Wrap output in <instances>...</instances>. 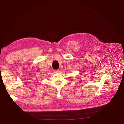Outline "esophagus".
I'll use <instances>...</instances> for the list:
<instances>
[{"mask_svg":"<svg viewBox=\"0 0 124 124\" xmlns=\"http://www.w3.org/2000/svg\"><path fill=\"white\" fill-rule=\"evenodd\" d=\"M54 72H55V73H59V70H55Z\"/></svg>","mask_w":124,"mask_h":124,"instance_id":"obj_1","label":"esophagus"}]
</instances>
